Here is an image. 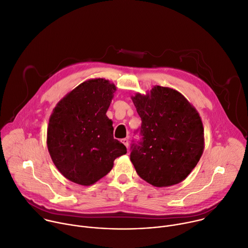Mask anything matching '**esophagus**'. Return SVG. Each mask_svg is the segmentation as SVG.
Masks as SVG:
<instances>
[{"label":"esophagus","mask_w":248,"mask_h":248,"mask_svg":"<svg viewBox=\"0 0 248 248\" xmlns=\"http://www.w3.org/2000/svg\"><path fill=\"white\" fill-rule=\"evenodd\" d=\"M121 141H122V142L124 143V145L128 148V146H129V140H128L127 138H125V139H122Z\"/></svg>","instance_id":"34e87169"}]
</instances>
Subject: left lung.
Returning a JSON list of instances; mask_svg holds the SVG:
<instances>
[{"label":"left lung","mask_w":248,"mask_h":248,"mask_svg":"<svg viewBox=\"0 0 248 248\" xmlns=\"http://www.w3.org/2000/svg\"><path fill=\"white\" fill-rule=\"evenodd\" d=\"M133 103L141 119L131 145L137 174L155 186L179 184L200 161L204 148L202 119L179 92L155 86L151 94L137 93Z\"/></svg>","instance_id":"1"}]
</instances>
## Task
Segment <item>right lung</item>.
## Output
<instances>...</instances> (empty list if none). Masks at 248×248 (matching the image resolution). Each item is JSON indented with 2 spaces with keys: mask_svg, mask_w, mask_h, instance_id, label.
Instances as JSON below:
<instances>
[{
  "mask_svg": "<svg viewBox=\"0 0 248 248\" xmlns=\"http://www.w3.org/2000/svg\"><path fill=\"white\" fill-rule=\"evenodd\" d=\"M115 90L108 80H88L63 97L49 118V155L73 183L94 184L127 153L126 146L113 138L112 121L106 115Z\"/></svg>",
  "mask_w": 248,
  "mask_h": 248,
  "instance_id": "right-lung-1",
  "label": "right lung"
}]
</instances>
